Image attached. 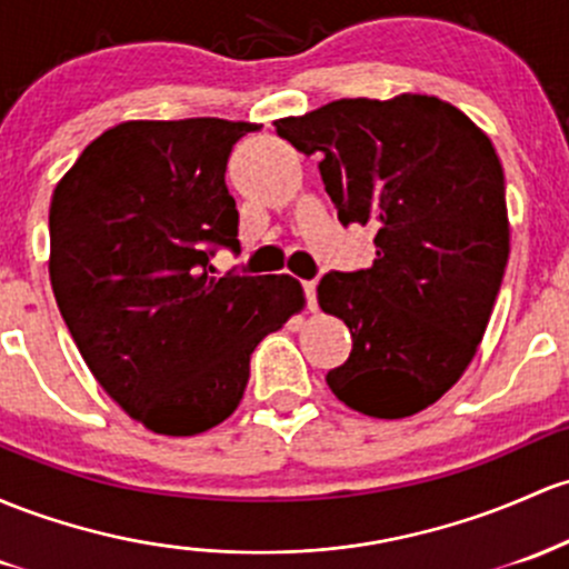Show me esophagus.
<instances>
[{"label":"esophagus","instance_id":"esophagus-1","mask_svg":"<svg viewBox=\"0 0 569 569\" xmlns=\"http://www.w3.org/2000/svg\"><path fill=\"white\" fill-rule=\"evenodd\" d=\"M302 291H305V299H308V308L316 310V280H305Z\"/></svg>","mask_w":569,"mask_h":569}]
</instances>
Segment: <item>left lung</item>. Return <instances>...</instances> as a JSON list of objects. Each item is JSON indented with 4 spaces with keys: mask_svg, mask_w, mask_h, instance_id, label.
I'll return each mask as SVG.
<instances>
[{
    "mask_svg": "<svg viewBox=\"0 0 569 569\" xmlns=\"http://www.w3.org/2000/svg\"><path fill=\"white\" fill-rule=\"evenodd\" d=\"M297 151L321 153L337 218L376 229L367 270L327 272L318 305L348 323L346 365L327 372L340 402L405 418L437 402L472 361L510 253L495 146L437 97L337 99L274 121Z\"/></svg>",
    "mask_w": 569,
    "mask_h": 569,
    "instance_id": "1",
    "label": "left lung"
}]
</instances>
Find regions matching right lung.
<instances>
[{
    "mask_svg": "<svg viewBox=\"0 0 569 569\" xmlns=\"http://www.w3.org/2000/svg\"><path fill=\"white\" fill-rule=\"evenodd\" d=\"M256 123L127 121L99 134L51 202V286L93 378L156 435L234 413L251 353L305 305L289 274L216 278L240 253L227 164Z\"/></svg>",
    "mask_w": 569,
    "mask_h": 569,
    "instance_id": "add662e5",
    "label": "right lung"
}]
</instances>
